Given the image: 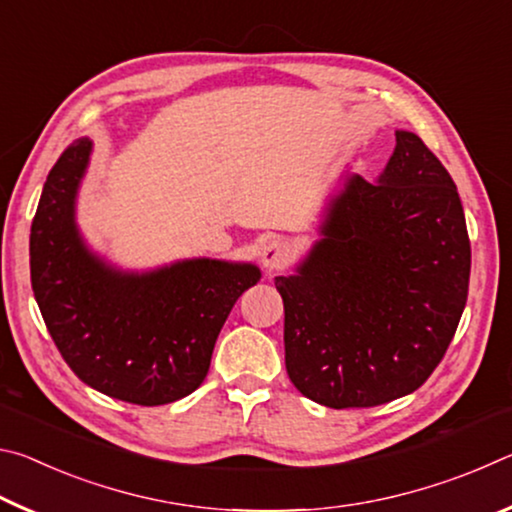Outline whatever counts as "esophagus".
<instances>
[{
  "instance_id": "esophagus-1",
  "label": "esophagus",
  "mask_w": 512,
  "mask_h": 512,
  "mask_svg": "<svg viewBox=\"0 0 512 512\" xmlns=\"http://www.w3.org/2000/svg\"><path fill=\"white\" fill-rule=\"evenodd\" d=\"M289 259H291V248L280 239L268 241V244H264L262 253H259V262H262V266L266 268L268 273L277 271V268H282V266H287Z\"/></svg>"
}]
</instances>
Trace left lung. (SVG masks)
I'll list each match as a JSON object with an SVG mask.
<instances>
[{
  "mask_svg": "<svg viewBox=\"0 0 512 512\" xmlns=\"http://www.w3.org/2000/svg\"><path fill=\"white\" fill-rule=\"evenodd\" d=\"M395 142L375 183L341 173L314 244L275 277L289 379L332 409L420 388L465 309L472 255L454 180L415 133Z\"/></svg>",
  "mask_w": 512,
  "mask_h": 512,
  "instance_id": "1",
  "label": "left lung"
}]
</instances>
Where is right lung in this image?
I'll return each mask as SVG.
<instances>
[{
	"label": "right lung",
	"mask_w": 512,
	"mask_h": 512,
	"mask_svg": "<svg viewBox=\"0 0 512 512\" xmlns=\"http://www.w3.org/2000/svg\"><path fill=\"white\" fill-rule=\"evenodd\" d=\"M94 142L69 144L49 171L31 223V287L51 339L83 384L160 406L194 393L253 262L192 257L124 268L94 250L79 225V192Z\"/></svg>",
	"instance_id": "add662e5"
}]
</instances>
